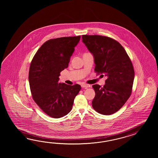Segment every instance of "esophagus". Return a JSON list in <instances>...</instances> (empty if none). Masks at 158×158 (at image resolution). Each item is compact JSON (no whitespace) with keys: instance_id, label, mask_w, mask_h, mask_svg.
Segmentation results:
<instances>
[{"instance_id":"esophagus-1","label":"esophagus","mask_w":158,"mask_h":158,"mask_svg":"<svg viewBox=\"0 0 158 158\" xmlns=\"http://www.w3.org/2000/svg\"><path fill=\"white\" fill-rule=\"evenodd\" d=\"M81 87L83 88H89V87H90L91 86L90 85H87V84H82L81 85Z\"/></svg>"}]
</instances>
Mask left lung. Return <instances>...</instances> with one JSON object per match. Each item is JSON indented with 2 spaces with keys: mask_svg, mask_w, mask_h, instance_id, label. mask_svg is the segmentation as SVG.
<instances>
[{
  "mask_svg": "<svg viewBox=\"0 0 158 158\" xmlns=\"http://www.w3.org/2000/svg\"><path fill=\"white\" fill-rule=\"evenodd\" d=\"M82 42L93 55L97 73L107 77L102 87L94 85V110L102 115L116 112L129 99L132 91L134 71L124 48L118 42L100 35H82Z\"/></svg>",
  "mask_w": 158,
  "mask_h": 158,
  "instance_id": "obj_1",
  "label": "left lung"
}]
</instances>
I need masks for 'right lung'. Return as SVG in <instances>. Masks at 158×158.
<instances>
[{
	"label": "right lung",
	"instance_id": "1",
	"mask_svg": "<svg viewBox=\"0 0 158 158\" xmlns=\"http://www.w3.org/2000/svg\"><path fill=\"white\" fill-rule=\"evenodd\" d=\"M81 36L50 39L34 56L29 71L32 98L43 112L53 118L67 115L81 86L59 83L60 72L67 68Z\"/></svg>",
	"mask_w": 158,
	"mask_h": 158
}]
</instances>
